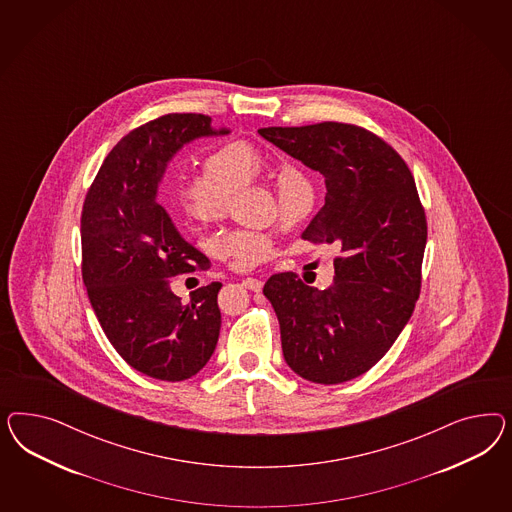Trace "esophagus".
Here are the masks:
<instances>
[{"mask_svg": "<svg viewBox=\"0 0 512 512\" xmlns=\"http://www.w3.org/2000/svg\"><path fill=\"white\" fill-rule=\"evenodd\" d=\"M242 285L248 287L249 291H255V293H259L263 289V281L257 278L242 279Z\"/></svg>", "mask_w": 512, "mask_h": 512, "instance_id": "esophagus-1", "label": "esophagus"}]
</instances>
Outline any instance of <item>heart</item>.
I'll list each match as a JSON object with an SVG mask.
<instances>
[{
	"label": "heart",
	"instance_id": "1",
	"mask_svg": "<svg viewBox=\"0 0 512 512\" xmlns=\"http://www.w3.org/2000/svg\"><path fill=\"white\" fill-rule=\"evenodd\" d=\"M268 159L246 140L234 139L210 148L202 157V171L184 172L174 184V199L182 216L195 227H212L234 214V193L261 180ZM317 186L300 169L279 180L278 212L287 227L302 225L317 206ZM216 249L233 257L242 268L268 263L278 255L270 234L248 229H225L217 234Z\"/></svg>",
	"mask_w": 512,
	"mask_h": 512
}]
</instances>
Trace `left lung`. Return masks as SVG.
Masks as SVG:
<instances>
[{"instance_id":"left-lung-1","label":"left lung","mask_w":512,"mask_h":512,"mask_svg":"<svg viewBox=\"0 0 512 512\" xmlns=\"http://www.w3.org/2000/svg\"><path fill=\"white\" fill-rule=\"evenodd\" d=\"M212 118L171 112L129 131L105 157L86 193L80 238L82 279L99 325L129 366L161 381L201 372L221 328L214 281L182 302L171 278L208 270L210 261L189 246L155 201L172 155L208 135Z\"/></svg>"}]
</instances>
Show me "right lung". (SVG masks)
I'll use <instances>...</instances> for the list:
<instances>
[{"instance_id":"add662e5","label":"right lung","mask_w":512,"mask_h":512,"mask_svg":"<svg viewBox=\"0 0 512 512\" xmlns=\"http://www.w3.org/2000/svg\"><path fill=\"white\" fill-rule=\"evenodd\" d=\"M259 135L325 176V206L302 238L336 251V278L325 291L295 272L264 283L283 357L313 383L351 381L385 357L420 295L428 225L413 174L358 125L263 127Z\"/></svg>"}]
</instances>
